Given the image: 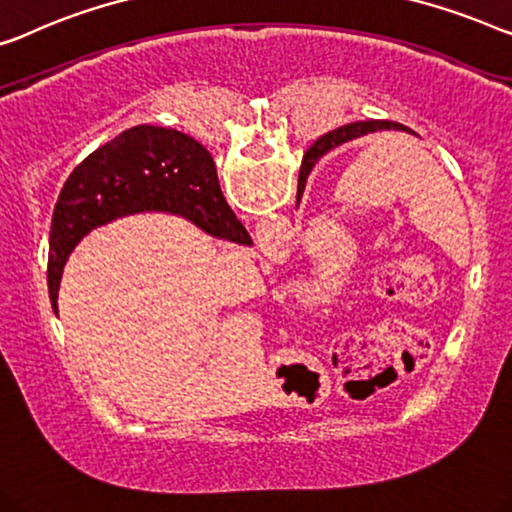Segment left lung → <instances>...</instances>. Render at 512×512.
<instances>
[{"label":"left lung","mask_w":512,"mask_h":512,"mask_svg":"<svg viewBox=\"0 0 512 512\" xmlns=\"http://www.w3.org/2000/svg\"><path fill=\"white\" fill-rule=\"evenodd\" d=\"M383 129H397V131H411L409 127H404V124H397V122H379V120H372V122H353V124H346V127H339L335 131H328L325 136H321L316 140L314 145H311V150L307 152L305 161H302V170H300V180H298V203H300V196L302 191H305V180L309 175L311 166H314V161L318 157H323L325 152L332 150V147L346 143V140H353V138H360V136H367V133H376V131H383Z\"/></svg>","instance_id":"left-lung-1"}]
</instances>
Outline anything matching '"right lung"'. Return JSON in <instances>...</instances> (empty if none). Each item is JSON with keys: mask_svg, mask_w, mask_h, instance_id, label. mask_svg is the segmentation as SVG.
<instances>
[{"mask_svg": "<svg viewBox=\"0 0 512 512\" xmlns=\"http://www.w3.org/2000/svg\"><path fill=\"white\" fill-rule=\"evenodd\" d=\"M145 210L182 214L217 238L251 242L221 194L212 154L187 133L140 124L101 145L73 168L50 224L48 291H57L66 258L92 228Z\"/></svg>", "mask_w": 512, "mask_h": 512, "instance_id": "1", "label": "right lung"}]
</instances>
